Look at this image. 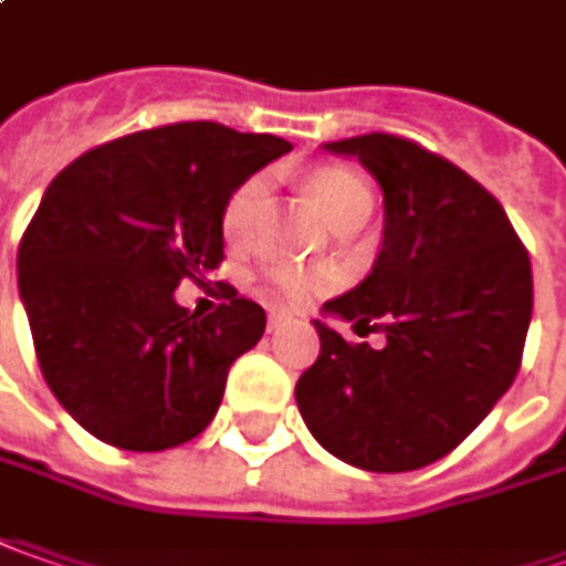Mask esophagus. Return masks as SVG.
<instances>
[{
	"mask_svg": "<svg viewBox=\"0 0 566 566\" xmlns=\"http://www.w3.org/2000/svg\"><path fill=\"white\" fill-rule=\"evenodd\" d=\"M291 322V316H284V313H272L269 316V332H279V328H284Z\"/></svg>",
	"mask_w": 566,
	"mask_h": 566,
	"instance_id": "1",
	"label": "esophagus"
}]
</instances>
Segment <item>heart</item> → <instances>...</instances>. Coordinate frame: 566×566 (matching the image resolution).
<instances>
[{"label":"heart","mask_w":566,"mask_h":566,"mask_svg":"<svg viewBox=\"0 0 566 566\" xmlns=\"http://www.w3.org/2000/svg\"><path fill=\"white\" fill-rule=\"evenodd\" d=\"M303 187L313 197V203L322 212V219L332 224V228L342 222V219H347L350 212H369L373 209L369 187L363 185L360 178L354 171H347V168H316V171H310L303 178ZM256 193H260V181H244V185L231 193V200L224 206L222 216L224 234H238L244 228ZM272 282H275V287L282 291L287 301H306L310 294L328 287L332 275L328 272H275Z\"/></svg>","instance_id":"obj_1"}]
</instances>
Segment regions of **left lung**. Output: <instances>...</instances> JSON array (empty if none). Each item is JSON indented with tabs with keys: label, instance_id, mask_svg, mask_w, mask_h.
<instances>
[{
	"label": "left lung",
	"instance_id": "1",
	"mask_svg": "<svg viewBox=\"0 0 566 566\" xmlns=\"http://www.w3.org/2000/svg\"><path fill=\"white\" fill-rule=\"evenodd\" d=\"M357 156L385 197L381 250L354 291L322 310L385 332L344 342L325 322L319 357L294 388L313 439L369 473H407L451 454L520 369L533 265L514 224L463 168L395 134L325 144Z\"/></svg>",
	"mask_w": 566,
	"mask_h": 566
}]
</instances>
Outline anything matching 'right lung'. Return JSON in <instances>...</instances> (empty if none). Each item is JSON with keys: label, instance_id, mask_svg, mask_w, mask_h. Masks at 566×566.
Listing matches in <instances>:
<instances>
[{"label": "right lung", "instance_id": "obj_1", "mask_svg": "<svg viewBox=\"0 0 566 566\" xmlns=\"http://www.w3.org/2000/svg\"><path fill=\"white\" fill-rule=\"evenodd\" d=\"M287 149L178 122L90 149L46 187L18 247V291L43 379L90 436L166 451L212 422L265 310L228 287V303L197 316L175 287L222 263L231 193Z\"/></svg>", "mask_w": 566, "mask_h": 566}]
</instances>
